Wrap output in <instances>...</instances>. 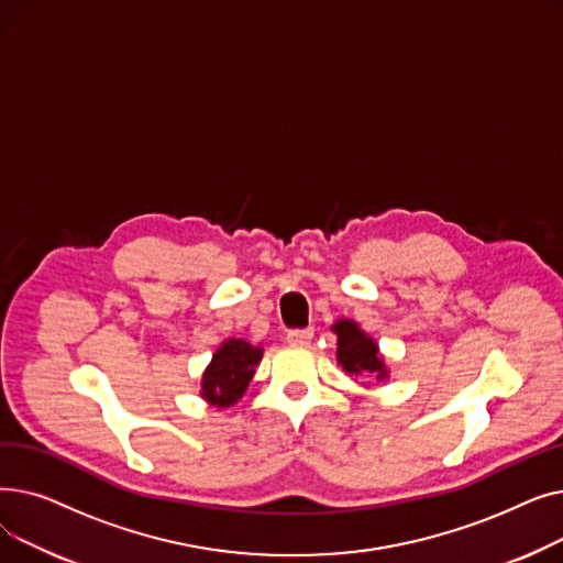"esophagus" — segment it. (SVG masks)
<instances>
[{"label":"esophagus","mask_w":563,"mask_h":563,"mask_svg":"<svg viewBox=\"0 0 563 563\" xmlns=\"http://www.w3.org/2000/svg\"><path fill=\"white\" fill-rule=\"evenodd\" d=\"M312 329H303V331H289L287 333V344L291 346H308L312 342Z\"/></svg>","instance_id":"1"}]
</instances>
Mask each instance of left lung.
<instances>
[{"label":"left lung","instance_id":"left-lung-1","mask_svg":"<svg viewBox=\"0 0 563 563\" xmlns=\"http://www.w3.org/2000/svg\"><path fill=\"white\" fill-rule=\"evenodd\" d=\"M331 329L338 335V363L346 374H374L378 380L388 376L386 363H383V356L378 353V344L365 331H361L356 321L338 319Z\"/></svg>","mask_w":563,"mask_h":563}]
</instances>
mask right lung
Here are the masks:
<instances>
[{"instance_id": "1", "label": "right lung", "mask_w": 563, "mask_h": 563, "mask_svg": "<svg viewBox=\"0 0 563 563\" xmlns=\"http://www.w3.org/2000/svg\"><path fill=\"white\" fill-rule=\"evenodd\" d=\"M262 361V346H253L246 340H225L207 365L200 383V397L212 406L228 408L240 401Z\"/></svg>"}]
</instances>
